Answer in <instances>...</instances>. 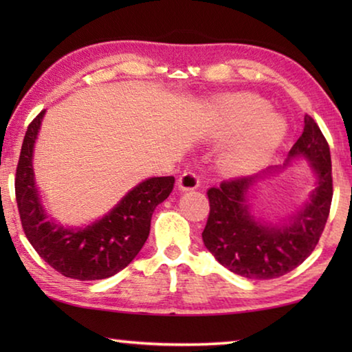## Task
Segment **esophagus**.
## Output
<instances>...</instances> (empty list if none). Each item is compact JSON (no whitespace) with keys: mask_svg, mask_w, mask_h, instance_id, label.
I'll use <instances>...</instances> for the list:
<instances>
[{"mask_svg":"<svg viewBox=\"0 0 352 352\" xmlns=\"http://www.w3.org/2000/svg\"><path fill=\"white\" fill-rule=\"evenodd\" d=\"M199 184H200V178L197 174H195V172H190V170L183 172L180 178H178V188H180L182 190L195 189V188H199Z\"/></svg>","mask_w":352,"mask_h":352,"instance_id":"obj_1","label":"esophagus"}]
</instances>
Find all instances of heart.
<instances>
[{"mask_svg": "<svg viewBox=\"0 0 352 352\" xmlns=\"http://www.w3.org/2000/svg\"><path fill=\"white\" fill-rule=\"evenodd\" d=\"M269 104L254 94H233L219 105L220 124L226 135L241 133L239 141L226 152L225 169L242 174L272 152L284 135V121L275 113H265Z\"/></svg>", "mask_w": 352, "mask_h": 352, "instance_id": "heart-1", "label": "heart"}]
</instances>
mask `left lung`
<instances>
[{
	"label": "left lung",
	"mask_w": 352,
	"mask_h": 352,
	"mask_svg": "<svg viewBox=\"0 0 352 352\" xmlns=\"http://www.w3.org/2000/svg\"><path fill=\"white\" fill-rule=\"evenodd\" d=\"M309 158L318 175L305 211L285 226H265L248 212L247 194L261 175L234 177L208 189L210 216L201 233L205 247L220 264L248 279H272L296 269L323 234L332 201L329 144L312 116H305V132L289 158Z\"/></svg>",
	"instance_id": "8db88e82"
}]
</instances>
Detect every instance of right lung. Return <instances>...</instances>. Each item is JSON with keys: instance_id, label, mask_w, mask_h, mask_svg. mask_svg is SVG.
<instances>
[{"instance_id": "right-lung-1", "label": "right lung", "mask_w": 352, "mask_h": 352, "mask_svg": "<svg viewBox=\"0 0 352 352\" xmlns=\"http://www.w3.org/2000/svg\"><path fill=\"white\" fill-rule=\"evenodd\" d=\"M41 110L28 126L15 174V197L23 231L35 252L63 276L94 281L116 275L135 259L151 231L153 210L169 197L174 177H153L140 183L113 210L83 230L47 222L34 182L32 148Z\"/></svg>"}]
</instances>
